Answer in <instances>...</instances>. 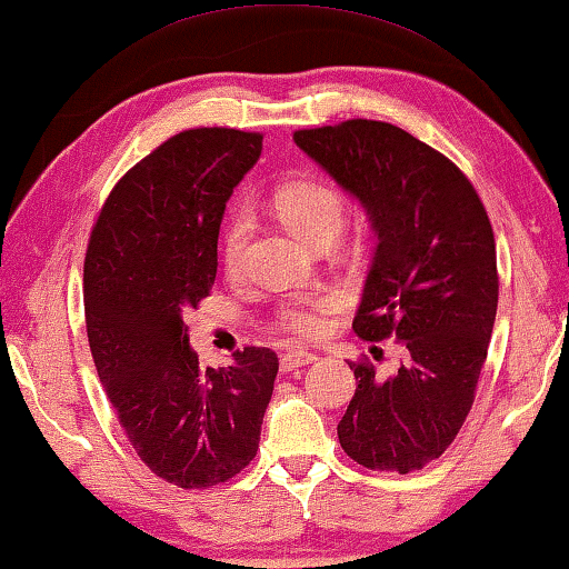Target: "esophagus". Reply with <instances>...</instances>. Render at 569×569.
Instances as JSON below:
<instances>
[{
  "mask_svg": "<svg viewBox=\"0 0 569 569\" xmlns=\"http://www.w3.org/2000/svg\"><path fill=\"white\" fill-rule=\"evenodd\" d=\"M312 362H317V355L305 352V350H292L279 357V367H282V372H292L297 367H307Z\"/></svg>",
  "mask_w": 569,
  "mask_h": 569,
  "instance_id": "obj_1",
  "label": "esophagus"
}]
</instances>
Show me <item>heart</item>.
<instances>
[{
	"label": "heart",
	"instance_id": "obj_1",
	"mask_svg": "<svg viewBox=\"0 0 569 569\" xmlns=\"http://www.w3.org/2000/svg\"><path fill=\"white\" fill-rule=\"evenodd\" d=\"M274 209L279 219L310 244L335 239L347 219L345 194L335 184L320 182V179L279 187L274 194ZM249 237H252V214L247 209H237L227 219L222 247H219L227 274H237L242 269ZM340 295L335 292L287 302L277 315V325L295 337H317L325 332L327 317L340 310Z\"/></svg>",
	"mask_w": 569,
	"mask_h": 569
}]
</instances>
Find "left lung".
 <instances>
[{
    "label": "left lung",
    "instance_id": "8db88e82",
    "mask_svg": "<svg viewBox=\"0 0 569 569\" xmlns=\"http://www.w3.org/2000/svg\"><path fill=\"white\" fill-rule=\"evenodd\" d=\"M295 142L372 222L352 330L402 347L390 377L350 362L357 390L337 425L340 445L367 470H422L460 432L487 360L500 290L492 224L470 179L400 127L347 119L300 129Z\"/></svg>",
    "mask_w": 569,
    "mask_h": 569
}]
</instances>
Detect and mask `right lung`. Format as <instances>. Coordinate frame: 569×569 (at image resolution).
<instances>
[{"mask_svg": "<svg viewBox=\"0 0 569 569\" xmlns=\"http://www.w3.org/2000/svg\"><path fill=\"white\" fill-rule=\"evenodd\" d=\"M262 134L179 132L119 179L84 257V317L99 382L149 470L182 490L232 480L254 460L277 355L244 347L199 370L184 325L212 290L227 199Z\"/></svg>", "mask_w": 569, "mask_h": 569, "instance_id": "add662e5", "label": "right lung"}]
</instances>
